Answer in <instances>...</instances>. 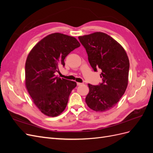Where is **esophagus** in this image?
<instances>
[{
  "label": "esophagus",
  "instance_id": "obj_1",
  "mask_svg": "<svg viewBox=\"0 0 153 153\" xmlns=\"http://www.w3.org/2000/svg\"><path fill=\"white\" fill-rule=\"evenodd\" d=\"M76 84H77V85H78V86L84 85V84H83V83H79V82H77V83H76Z\"/></svg>",
  "mask_w": 153,
  "mask_h": 153
}]
</instances>
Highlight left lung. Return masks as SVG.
<instances>
[{"label": "left lung", "instance_id": "8db88e82", "mask_svg": "<svg viewBox=\"0 0 153 153\" xmlns=\"http://www.w3.org/2000/svg\"><path fill=\"white\" fill-rule=\"evenodd\" d=\"M86 50L88 60L94 71L100 68L103 82L98 85L88 84L85 98L89 107L104 112L114 107L121 98L128 84L129 62L126 51L117 41L103 32L79 36Z\"/></svg>", "mask_w": 153, "mask_h": 153}]
</instances>
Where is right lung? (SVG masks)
Listing matches in <instances>:
<instances>
[{
	"mask_svg": "<svg viewBox=\"0 0 153 153\" xmlns=\"http://www.w3.org/2000/svg\"><path fill=\"white\" fill-rule=\"evenodd\" d=\"M80 46L77 39L61 33L45 37L33 47L25 62V86L35 105L49 117H56L66 108L75 82L55 76L64 59Z\"/></svg>",
	"mask_w": 153,
	"mask_h": 153,
	"instance_id": "1",
	"label": "right lung"
}]
</instances>
